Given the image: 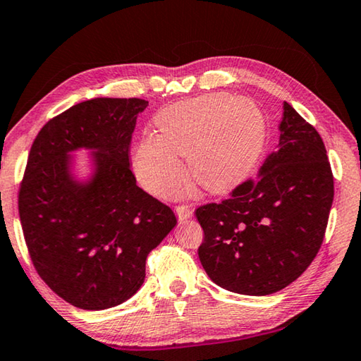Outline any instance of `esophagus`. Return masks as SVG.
Here are the masks:
<instances>
[{"label": "esophagus", "instance_id": "esophagus-1", "mask_svg": "<svg viewBox=\"0 0 361 361\" xmlns=\"http://www.w3.org/2000/svg\"><path fill=\"white\" fill-rule=\"evenodd\" d=\"M176 214L182 222V220H187V219H190L193 216V209L187 204H180V206H176Z\"/></svg>", "mask_w": 361, "mask_h": 361}]
</instances>
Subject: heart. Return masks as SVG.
I'll use <instances>...</instances> for the list:
<instances>
[{
    "label": "heart",
    "instance_id": "heart-1",
    "mask_svg": "<svg viewBox=\"0 0 361 361\" xmlns=\"http://www.w3.org/2000/svg\"><path fill=\"white\" fill-rule=\"evenodd\" d=\"M157 136L135 150L141 184L158 197H173L184 180L179 157H187L195 184L220 193L235 187L254 166L264 142V117L250 99L207 93L164 107L154 118Z\"/></svg>",
    "mask_w": 361,
    "mask_h": 361
}]
</instances>
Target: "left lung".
Listing matches in <instances>:
<instances>
[{
  "mask_svg": "<svg viewBox=\"0 0 361 361\" xmlns=\"http://www.w3.org/2000/svg\"><path fill=\"white\" fill-rule=\"evenodd\" d=\"M277 150L258 177L222 203L195 211L203 243L200 262L225 290L263 296L279 292L305 273L324 243L334 184L317 130L288 103Z\"/></svg>",
  "mask_w": 361,
  "mask_h": 361,
  "instance_id": "left-lung-1",
  "label": "left lung"
}]
</instances>
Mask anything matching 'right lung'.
<instances>
[{"label": "right lung", "instance_id": "add662e5", "mask_svg": "<svg viewBox=\"0 0 361 361\" xmlns=\"http://www.w3.org/2000/svg\"><path fill=\"white\" fill-rule=\"evenodd\" d=\"M139 98H93L50 118L31 145L18 190L28 254L41 279L75 307L101 311L131 298L145 258L174 228L173 209L136 185L130 144ZM94 150L87 185L72 179L67 154Z\"/></svg>", "mask_w": 361, "mask_h": 361}]
</instances>
